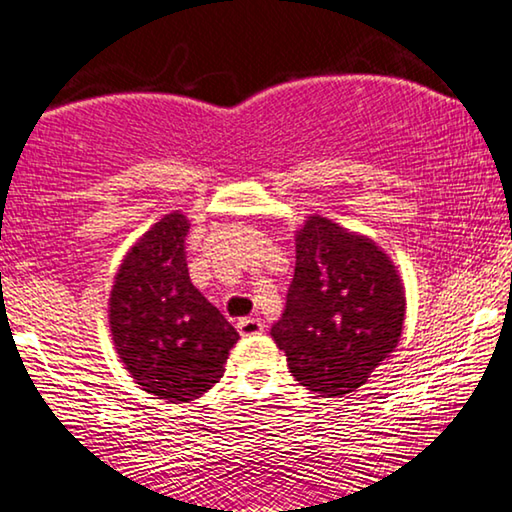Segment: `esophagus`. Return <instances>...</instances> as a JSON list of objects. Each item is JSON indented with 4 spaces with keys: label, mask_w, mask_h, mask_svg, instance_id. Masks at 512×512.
<instances>
[{
    "label": "esophagus",
    "mask_w": 512,
    "mask_h": 512,
    "mask_svg": "<svg viewBox=\"0 0 512 512\" xmlns=\"http://www.w3.org/2000/svg\"><path fill=\"white\" fill-rule=\"evenodd\" d=\"M236 329L241 331V336H255L259 331H264V322L259 318H243L236 322Z\"/></svg>",
    "instance_id": "34e87169"
}]
</instances>
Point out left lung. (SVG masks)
I'll return each instance as SVG.
<instances>
[{
    "instance_id": "1",
    "label": "left lung",
    "mask_w": 512,
    "mask_h": 512,
    "mask_svg": "<svg viewBox=\"0 0 512 512\" xmlns=\"http://www.w3.org/2000/svg\"><path fill=\"white\" fill-rule=\"evenodd\" d=\"M406 297L376 243L320 215L297 232V266L271 336L290 373L320 397L362 387L397 348Z\"/></svg>"
}]
</instances>
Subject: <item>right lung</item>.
<instances>
[{
    "label": "right lung",
    "mask_w": 512,
    "mask_h": 512,
    "mask_svg": "<svg viewBox=\"0 0 512 512\" xmlns=\"http://www.w3.org/2000/svg\"><path fill=\"white\" fill-rule=\"evenodd\" d=\"M190 222L169 213L122 259L111 292L115 350L148 394L171 403L199 399L225 373L239 331L192 285L185 236Z\"/></svg>",
    "instance_id": "obj_1"
}]
</instances>
